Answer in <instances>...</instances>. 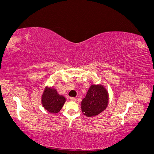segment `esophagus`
Returning a JSON list of instances; mask_svg holds the SVG:
<instances>
[{
  "mask_svg": "<svg viewBox=\"0 0 154 154\" xmlns=\"http://www.w3.org/2000/svg\"><path fill=\"white\" fill-rule=\"evenodd\" d=\"M70 100H71V101H76V97H70Z\"/></svg>",
  "mask_w": 154,
  "mask_h": 154,
  "instance_id": "34e87169",
  "label": "esophagus"
}]
</instances>
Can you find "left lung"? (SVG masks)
<instances>
[{
	"mask_svg": "<svg viewBox=\"0 0 154 154\" xmlns=\"http://www.w3.org/2000/svg\"><path fill=\"white\" fill-rule=\"evenodd\" d=\"M109 104V93L102 85H91L81 103L83 114L93 117L104 111Z\"/></svg>",
	"mask_w": 154,
	"mask_h": 154,
	"instance_id": "1",
	"label": "left lung"
}]
</instances>
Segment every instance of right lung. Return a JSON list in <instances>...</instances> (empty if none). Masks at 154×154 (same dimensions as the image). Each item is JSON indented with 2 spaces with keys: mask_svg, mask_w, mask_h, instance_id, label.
Segmentation results:
<instances>
[{
  "mask_svg": "<svg viewBox=\"0 0 154 154\" xmlns=\"http://www.w3.org/2000/svg\"><path fill=\"white\" fill-rule=\"evenodd\" d=\"M66 101L65 97L60 95L53 87H46L41 97V102L44 108L49 112L53 114L59 112Z\"/></svg>",
  "mask_w": 154,
  "mask_h": 154,
  "instance_id": "right-lung-1",
  "label": "right lung"
}]
</instances>
